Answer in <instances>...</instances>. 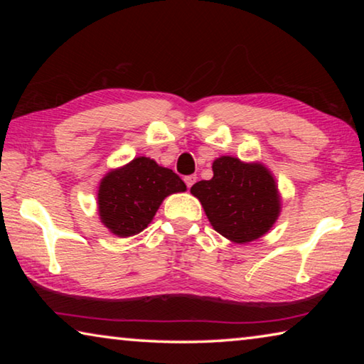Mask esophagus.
<instances>
[{
  "instance_id": "1",
  "label": "esophagus",
  "mask_w": 364,
  "mask_h": 364,
  "mask_svg": "<svg viewBox=\"0 0 364 364\" xmlns=\"http://www.w3.org/2000/svg\"><path fill=\"white\" fill-rule=\"evenodd\" d=\"M196 175H189V176H186V178H184V183H186V186L188 188H191V186H193V184L196 183Z\"/></svg>"
}]
</instances>
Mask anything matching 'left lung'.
I'll list each match as a JSON object with an SVG mask.
<instances>
[{
	"instance_id": "8db88e82",
	"label": "left lung",
	"mask_w": 364,
	"mask_h": 364,
	"mask_svg": "<svg viewBox=\"0 0 364 364\" xmlns=\"http://www.w3.org/2000/svg\"><path fill=\"white\" fill-rule=\"evenodd\" d=\"M213 178L191 188L215 231L232 242L262 237L278 218L281 202L269 171L260 164H244L223 156L213 162Z\"/></svg>"
}]
</instances>
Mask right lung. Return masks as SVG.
I'll return each instance as SVG.
<instances>
[{
	"label": "right lung",
	"mask_w": 364,
	"mask_h": 364,
	"mask_svg": "<svg viewBox=\"0 0 364 364\" xmlns=\"http://www.w3.org/2000/svg\"><path fill=\"white\" fill-rule=\"evenodd\" d=\"M186 191L173 170L149 157H136L102 178L97 193L100 217L115 236H134L147 228L165 197Z\"/></svg>",
	"instance_id": "right-lung-1"
}]
</instances>
